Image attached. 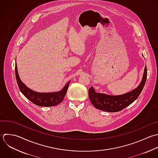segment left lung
Returning <instances> with one entry per match:
<instances>
[{"instance_id":"left-lung-1","label":"left lung","mask_w":158,"mask_h":158,"mask_svg":"<svg viewBox=\"0 0 158 158\" xmlns=\"http://www.w3.org/2000/svg\"><path fill=\"white\" fill-rule=\"evenodd\" d=\"M147 77V68L145 67L142 80L139 85L131 92L121 95H109L95 92L91 87L89 89V96L91 103L97 109L107 112H118L132 103L141 94Z\"/></svg>"}]
</instances>
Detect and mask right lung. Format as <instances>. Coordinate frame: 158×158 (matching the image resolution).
Instances as JSON below:
<instances>
[{
    "label": "right lung",
    "instance_id": "add662e5",
    "mask_svg": "<svg viewBox=\"0 0 158 158\" xmlns=\"http://www.w3.org/2000/svg\"><path fill=\"white\" fill-rule=\"evenodd\" d=\"M15 75L18 87L21 92L32 103L40 106H53L60 103L64 99L70 83L69 81L63 89L56 92L39 93L27 87L21 81L18 70L16 63L15 64Z\"/></svg>",
    "mask_w": 158,
    "mask_h": 158
}]
</instances>
